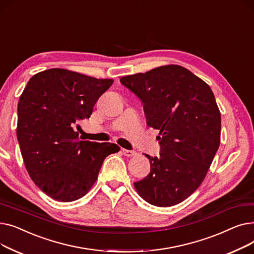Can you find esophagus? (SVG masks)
<instances>
[{"instance_id":"34e87169","label":"esophagus","mask_w":254,"mask_h":254,"mask_svg":"<svg viewBox=\"0 0 254 254\" xmlns=\"http://www.w3.org/2000/svg\"><path fill=\"white\" fill-rule=\"evenodd\" d=\"M122 152H123L124 155H126V156H134V155L137 154L136 151H134V150H127V149H125V148L122 149Z\"/></svg>"}]
</instances>
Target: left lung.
I'll return each instance as SVG.
<instances>
[{"label":"left lung","instance_id":"left-lung-1","mask_svg":"<svg viewBox=\"0 0 254 254\" xmlns=\"http://www.w3.org/2000/svg\"><path fill=\"white\" fill-rule=\"evenodd\" d=\"M143 102L147 125L159 129L161 156L135 182L151 205L181 203L203 182L220 144L221 117L210 86L181 65L158 66L120 79Z\"/></svg>","mask_w":254,"mask_h":254}]
</instances>
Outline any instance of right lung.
<instances>
[{"label":"right lung","instance_id":"obj_1","mask_svg":"<svg viewBox=\"0 0 254 254\" xmlns=\"http://www.w3.org/2000/svg\"><path fill=\"white\" fill-rule=\"evenodd\" d=\"M113 83L64 69L34 75L19 98L16 135L26 170L38 188L60 202L82 197L96 182L114 143L81 141L75 127Z\"/></svg>","mask_w":254,"mask_h":254}]
</instances>
